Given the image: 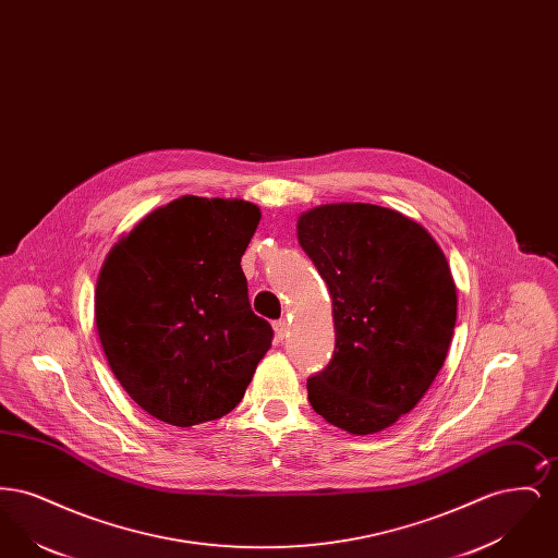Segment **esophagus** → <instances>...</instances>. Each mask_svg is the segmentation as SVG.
Instances as JSON below:
<instances>
[{
	"label": "esophagus",
	"mask_w": 558,
	"mask_h": 558,
	"mask_svg": "<svg viewBox=\"0 0 558 558\" xmlns=\"http://www.w3.org/2000/svg\"><path fill=\"white\" fill-rule=\"evenodd\" d=\"M289 330H291V322L287 318L278 319V322H274V332H276V337L282 341L287 335H289Z\"/></svg>",
	"instance_id": "esophagus-1"
}]
</instances>
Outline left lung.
Returning <instances> with one entry per match:
<instances>
[{"label":"left lung","mask_w":558,"mask_h":558,"mask_svg":"<svg viewBox=\"0 0 558 558\" xmlns=\"http://www.w3.org/2000/svg\"><path fill=\"white\" fill-rule=\"evenodd\" d=\"M296 239L328 287L337 339L307 399L351 435L380 433L416 408L448 357L458 312L450 264L418 221L371 203L301 213Z\"/></svg>","instance_id":"1"}]
</instances>
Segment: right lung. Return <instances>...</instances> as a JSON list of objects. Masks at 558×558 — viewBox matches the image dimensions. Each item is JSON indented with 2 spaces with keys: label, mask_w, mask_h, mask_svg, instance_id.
I'll return each instance as SVG.
<instances>
[{
  "label": "right lung",
  "mask_w": 558,
  "mask_h": 558,
  "mask_svg": "<svg viewBox=\"0 0 558 558\" xmlns=\"http://www.w3.org/2000/svg\"><path fill=\"white\" fill-rule=\"evenodd\" d=\"M259 219L248 201L187 194L140 219L105 257L94 316L108 366L167 425L232 412L271 347L240 267Z\"/></svg>",
  "instance_id": "add662e5"
}]
</instances>
